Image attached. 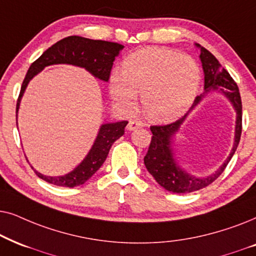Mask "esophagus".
Masks as SVG:
<instances>
[{
  "mask_svg": "<svg viewBox=\"0 0 256 256\" xmlns=\"http://www.w3.org/2000/svg\"><path fill=\"white\" fill-rule=\"evenodd\" d=\"M142 126H144V122H142V120H138V119H134V120H131L130 122H128V128L130 131H134L139 128H142Z\"/></svg>",
  "mask_w": 256,
  "mask_h": 256,
  "instance_id": "34e87169",
  "label": "esophagus"
}]
</instances>
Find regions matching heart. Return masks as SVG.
<instances>
[{"instance_id":"b5f03b06","label":"heart","mask_w":256,"mask_h":256,"mask_svg":"<svg viewBox=\"0 0 256 256\" xmlns=\"http://www.w3.org/2000/svg\"><path fill=\"white\" fill-rule=\"evenodd\" d=\"M202 80L198 63L176 51L148 48L132 54L114 71L110 92L124 106H134L142 94L145 114L152 120L168 122L182 117L192 105Z\"/></svg>"}]
</instances>
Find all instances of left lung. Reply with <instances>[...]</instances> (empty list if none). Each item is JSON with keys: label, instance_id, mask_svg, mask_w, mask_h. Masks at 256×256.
Masks as SVG:
<instances>
[{"label": "left lung", "instance_id": "left-lung-1", "mask_svg": "<svg viewBox=\"0 0 256 256\" xmlns=\"http://www.w3.org/2000/svg\"><path fill=\"white\" fill-rule=\"evenodd\" d=\"M196 46H199L200 51H202L200 60H202L204 74H205V93L209 92L210 90H220L231 100L234 110L237 111L234 145L230 156L216 174L205 178H198L197 177L188 175L178 168V163L172 156L170 146L172 138L178 130L180 125L186 118L188 112L178 120L171 122V124L151 126L150 128H151L153 136L148 151L144 156V164L148 171L156 179V182L165 190L173 193L196 192V190L208 186L214 180L219 178L235 151H236V148L240 142L241 131H242V104H241L239 88H238L233 78L230 77V74H228V71L221 66L219 60L208 50L200 46V44H196ZM204 96V94L202 96L196 97L190 110L198 104Z\"/></svg>", "mask_w": 256, "mask_h": 256}]
</instances>
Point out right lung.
Here are the masks:
<instances>
[{
    "label": "right lung",
    "instance_id": "right-lung-1",
    "mask_svg": "<svg viewBox=\"0 0 256 256\" xmlns=\"http://www.w3.org/2000/svg\"><path fill=\"white\" fill-rule=\"evenodd\" d=\"M122 48L124 46L119 43L90 40L80 36H69L54 43L30 66L22 83L18 100H17L16 119L21 98L24 94L26 85L30 80L44 68L52 66V64H72V66L84 68L96 78L108 82L110 78L114 60ZM126 125H128L126 120L102 125L90 152L74 171L66 176H49L37 172L36 170L34 171L40 179L56 186L74 187L83 185L103 165L112 144L124 134Z\"/></svg>",
    "mask_w": 256,
    "mask_h": 256
}]
</instances>
